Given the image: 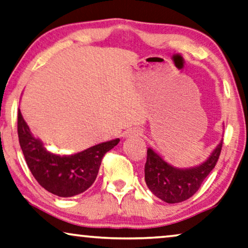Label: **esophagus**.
Instances as JSON below:
<instances>
[{
	"label": "esophagus",
	"instance_id": "obj_1",
	"mask_svg": "<svg viewBox=\"0 0 248 248\" xmlns=\"http://www.w3.org/2000/svg\"><path fill=\"white\" fill-rule=\"evenodd\" d=\"M130 133H131L132 135H134V136H140V135H141V131L136 130V128H135V130H131Z\"/></svg>",
	"mask_w": 248,
	"mask_h": 248
}]
</instances>
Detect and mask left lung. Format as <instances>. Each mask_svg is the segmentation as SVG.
<instances>
[{
  "instance_id": "8db88e82",
  "label": "left lung",
  "mask_w": 248,
  "mask_h": 248,
  "mask_svg": "<svg viewBox=\"0 0 248 248\" xmlns=\"http://www.w3.org/2000/svg\"><path fill=\"white\" fill-rule=\"evenodd\" d=\"M222 148V141L206 162L192 169H177L148 149L144 167L145 182L151 192L168 203L182 202L198 191L204 179L216 166Z\"/></svg>"
}]
</instances>
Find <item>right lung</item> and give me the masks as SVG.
<instances>
[{"label": "right lung", "instance_id": "add662e5", "mask_svg": "<svg viewBox=\"0 0 248 248\" xmlns=\"http://www.w3.org/2000/svg\"><path fill=\"white\" fill-rule=\"evenodd\" d=\"M17 135L24 159L38 184L58 197H74L91 186L98 174L103 156L120 140L104 142L71 155H58L45 149L31 134L21 112H17Z\"/></svg>", "mask_w": 248, "mask_h": 248}]
</instances>
